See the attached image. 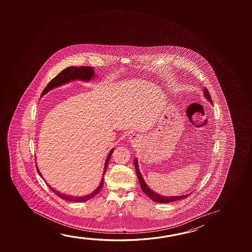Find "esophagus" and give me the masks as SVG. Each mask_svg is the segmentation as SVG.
Instances as JSON below:
<instances>
[{"label":"esophagus","instance_id":"1","mask_svg":"<svg viewBox=\"0 0 252 252\" xmlns=\"http://www.w3.org/2000/svg\"><path fill=\"white\" fill-rule=\"evenodd\" d=\"M130 141L132 142V144H136L137 142H138V137L135 136V135H132V136L130 137Z\"/></svg>","mask_w":252,"mask_h":252}]
</instances>
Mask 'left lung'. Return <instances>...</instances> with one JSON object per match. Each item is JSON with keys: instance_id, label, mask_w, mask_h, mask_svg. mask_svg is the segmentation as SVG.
<instances>
[{"instance_id": "1", "label": "left lung", "mask_w": 252, "mask_h": 252, "mask_svg": "<svg viewBox=\"0 0 252 252\" xmlns=\"http://www.w3.org/2000/svg\"><path fill=\"white\" fill-rule=\"evenodd\" d=\"M204 95L206 96V99L208 100L210 103H213L212 102V98H211L210 93L207 91V89L205 88L204 89ZM134 167L136 169L137 177L140 182V187L141 190L149 196V198H151L153 201H156L158 203H169L174 202V201H178L180 199H184L186 198L190 194H186V195H181V196H170V197H166V196H162V195H159V194L156 193L154 190H151L149 186L146 185L144 179L142 178V175L140 174V170H139V167H138V161L136 159L134 160Z\"/></svg>"}]
</instances>
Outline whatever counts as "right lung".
<instances>
[{
	"mask_svg": "<svg viewBox=\"0 0 252 252\" xmlns=\"http://www.w3.org/2000/svg\"><path fill=\"white\" fill-rule=\"evenodd\" d=\"M94 74H95V73H94V69H93V67H91V66H69V67H66L64 70H62L57 76H55V77L47 84L46 89L42 92L41 95H45L48 91L53 90L54 88L63 85V84L68 83V82H70V81H74V80L90 81V80L93 78ZM112 152H113V149H112V150L110 151L109 155H108L107 159H106V161H105V164H104V168H103V178L101 179V183H100L99 186H98L92 193L86 195V196H83V197H74V196H70V195L61 193V192H59L57 190L53 189L48 184H46V185L49 186L50 189L53 190L54 193L56 194L57 196H59L60 198H63V199H66V200H68V201H71V202H84V201H87V200H89L90 198H93L96 194L99 193L100 190H102L103 186V176H104V174L106 172V169H107L106 168H107L108 163H109L111 157H112ZM36 168H37V172L40 175V177H42L41 173L39 172V170L37 169V165H36Z\"/></svg>",
	"mask_w": 252,
	"mask_h": 252,
	"instance_id": "add662e5",
	"label": "right lung"
}]
</instances>
